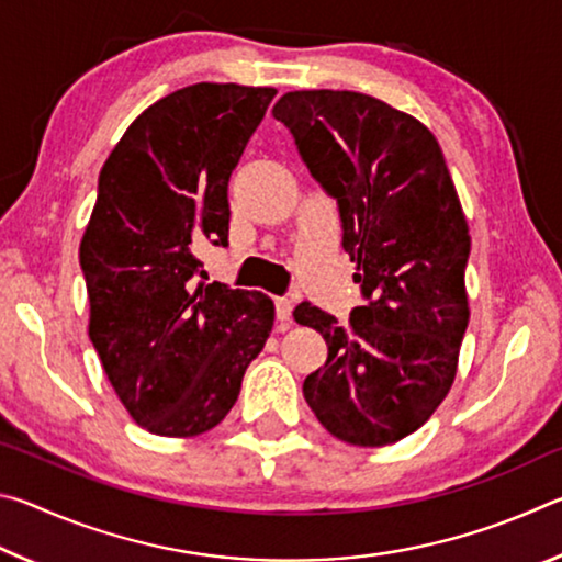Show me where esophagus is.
Returning <instances> with one entry per match:
<instances>
[{
  "label": "esophagus",
  "mask_w": 562,
  "mask_h": 562,
  "mask_svg": "<svg viewBox=\"0 0 562 562\" xmlns=\"http://www.w3.org/2000/svg\"><path fill=\"white\" fill-rule=\"evenodd\" d=\"M274 315L282 322V325H290L292 319V300L288 297H278L274 300Z\"/></svg>",
  "instance_id": "obj_1"
}]
</instances>
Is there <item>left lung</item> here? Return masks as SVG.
<instances>
[{
  "label": "left lung",
  "mask_w": 562,
  "mask_h": 562,
  "mask_svg": "<svg viewBox=\"0 0 562 562\" xmlns=\"http://www.w3.org/2000/svg\"><path fill=\"white\" fill-rule=\"evenodd\" d=\"M272 116L337 201L367 300L347 327L310 302L294 307L329 349L302 394L341 441H402L449 394L469 327L471 235L441 146L422 121L357 91H290Z\"/></svg>",
  "instance_id": "1"
}]
</instances>
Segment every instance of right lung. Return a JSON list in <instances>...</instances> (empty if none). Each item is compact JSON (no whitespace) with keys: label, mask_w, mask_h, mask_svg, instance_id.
<instances>
[{"label":"right lung","mask_w":562,"mask_h":562,"mask_svg":"<svg viewBox=\"0 0 562 562\" xmlns=\"http://www.w3.org/2000/svg\"><path fill=\"white\" fill-rule=\"evenodd\" d=\"M274 93L178 89L131 123L101 168L79 247L89 337L150 434L186 439L221 424L272 331L268 294L198 282L193 245H227V183Z\"/></svg>","instance_id":"1"}]
</instances>
